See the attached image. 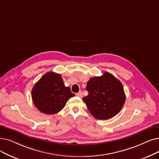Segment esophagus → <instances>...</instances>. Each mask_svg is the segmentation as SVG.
I'll return each instance as SVG.
<instances>
[{"label": "esophagus", "mask_w": 159, "mask_h": 159, "mask_svg": "<svg viewBox=\"0 0 159 159\" xmlns=\"http://www.w3.org/2000/svg\"><path fill=\"white\" fill-rule=\"evenodd\" d=\"M76 95H77V97H79V98H82V92H79V93H76Z\"/></svg>", "instance_id": "34e87169"}]
</instances>
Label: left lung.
I'll return each mask as SVG.
<instances>
[{"instance_id":"1","label":"left lung","mask_w":159,"mask_h":159,"mask_svg":"<svg viewBox=\"0 0 159 159\" xmlns=\"http://www.w3.org/2000/svg\"><path fill=\"white\" fill-rule=\"evenodd\" d=\"M86 89L88 95L82 99L89 112L98 120L112 118L125 103V94L121 82L108 72L91 78Z\"/></svg>"}]
</instances>
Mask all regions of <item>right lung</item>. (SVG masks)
Listing matches in <instances>:
<instances>
[{
	"mask_svg": "<svg viewBox=\"0 0 159 159\" xmlns=\"http://www.w3.org/2000/svg\"><path fill=\"white\" fill-rule=\"evenodd\" d=\"M74 96L70 88L65 86L61 75L52 71L45 73L32 90L34 105L46 114L59 112L66 106L67 100Z\"/></svg>",
	"mask_w": 159,
	"mask_h": 159,
	"instance_id": "right-lung-1",
	"label": "right lung"
}]
</instances>
